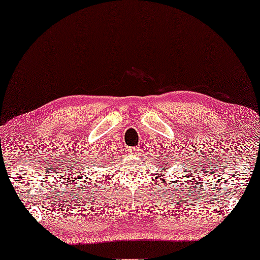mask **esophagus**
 Segmentation results:
<instances>
[{
	"label": "esophagus",
	"mask_w": 260,
	"mask_h": 260,
	"mask_svg": "<svg viewBox=\"0 0 260 260\" xmlns=\"http://www.w3.org/2000/svg\"><path fill=\"white\" fill-rule=\"evenodd\" d=\"M129 152L132 153V155H139L140 149L138 147H130L129 148Z\"/></svg>",
	"instance_id": "obj_1"
}]
</instances>
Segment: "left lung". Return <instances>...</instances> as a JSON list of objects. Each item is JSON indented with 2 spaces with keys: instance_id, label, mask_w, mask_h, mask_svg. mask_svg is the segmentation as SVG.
<instances>
[{
  "instance_id": "1",
  "label": "left lung",
  "mask_w": 260,
  "mask_h": 260,
  "mask_svg": "<svg viewBox=\"0 0 260 260\" xmlns=\"http://www.w3.org/2000/svg\"><path fill=\"white\" fill-rule=\"evenodd\" d=\"M161 169H162V172H167L169 169V162L168 161L161 162L159 166V171H161ZM164 176H165V173H158V177H164Z\"/></svg>"
}]
</instances>
